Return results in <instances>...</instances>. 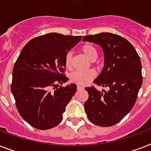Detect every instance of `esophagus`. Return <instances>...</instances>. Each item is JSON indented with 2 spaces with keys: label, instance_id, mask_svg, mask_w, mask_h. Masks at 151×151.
Returning a JSON list of instances; mask_svg holds the SVG:
<instances>
[{
  "label": "esophagus",
  "instance_id": "esophagus-1",
  "mask_svg": "<svg viewBox=\"0 0 151 151\" xmlns=\"http://www.w3.org/2000/svg\"><path fill=\"white\" fill-rule=\"evenodd\" d=\"M83 89H84V87H83V86H79V85L77 86V90H83Z\"/></svg>",
  "mask_w": 151,
  "mask_h": 151
}]
</instances>
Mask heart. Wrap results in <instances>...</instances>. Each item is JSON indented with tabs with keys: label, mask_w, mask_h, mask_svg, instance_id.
Here are the masks:
<instances>
[{
	"label": "heart",
	"mask_w": 151,
	"mask_h": 151,
	"mask_svg": "<svg viewBox=\"0 0 151 151\" xmlns=\"http://www.w3.org/2000/svg\"><path fill=\"white\" fill-rule=\"evenodd\" d=\"M82 52L90 59V61H94L97 57V50L94 46L91 43H86L80 47ZM72 64V52L66 53L65 56V65L66 68H70ZM96 76V73L93 70L88 71H75L70 76V79L72 83H76L79 85H86L91 82Z\"/></svg>",
	"instance_id": "b5f03b06"
}]
</instances>
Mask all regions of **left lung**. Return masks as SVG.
Instances as JSON below:
<instances>
[{"instance_id": "left-lung-1", "label": "left lung", "mask_w": 151, "mask_h": 151, "mask_svg": "<svg viewBox=\"0 0 151 151\" xmlns=\"http://www.w3.org/2000/svg\"><path fill=\"white\" fill-rule=\"evenodd\" d=\"M83 41L101 46L104 55L103 70L93 83L108 91L86 87L89 97L84 104L88 119L109 127L121 121L133 108L143 83L142 65L134 47L124 37L110 32L83 37Z\"/></svg>"}]
</instances>
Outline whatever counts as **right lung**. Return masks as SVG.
<instances>
[{
	"label": "right lung",
	"mask_w": 151,
	"mask_h": 151,
	"mask_svg": "<svg viewBox=\"0 0 151 151\" xmlns=\"http://www.w3.org/2000/svg\"><path fill=\"white\" fill-rule=\"evenodd\" d=\"M82 36L52 32L33 38L22 48L14 63L11 90L22 119L38 129L58 125L76 91L65 75V56Z\"/></svg>",
	"instance_id": "add662e5"
}]
</instances>
